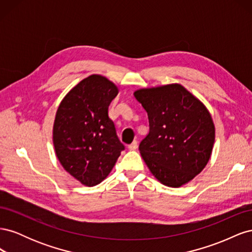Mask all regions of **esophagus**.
<instances>
[{
    "instance_id": "34e87169",
    "label": "esophagus",
    "mask_w": 252,
    "mask_h": 252,
    "mask_svg": "<svg viewBox=\"0 0 252 252\" xmlns=\"http://www.w3.org/2000/svg\"><path fill=\"white\" fill-rule=\"evenodd\" d=\"M136 148H138V142H136V141H133L130 145H128L129 150H135Z\"/></svg>"
}]
</instances>
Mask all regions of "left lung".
<instances>
[{
    "instance_id": "1",
    "label": "left lung",
    "mask_w": 252,
    "mask_h": 252,
    "mask_svg": "<svg viewBox=\"0 0 252 252\" xmlns=\"http://www.w3.org/2000/svg\"><path fill=\"white\" fill-rule=\"evenodd\" d=\"M149 120V133L140 152L162 184L180 187L207 165L215 124L204 104L180 84L143 88L133 94Z\"/></svg>"
}]
</instances>
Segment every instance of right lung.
<instances>
[{
	"mask_svg": "<svg viewBox=\"0 0 252 252\" xmlns=\"http://www.w3.org/2000/svg\"><path fill=\"white\" fill-rule=\"evenodd\" d=\"M118 93L108 79L89 75L66 94L57 110L52 135L56 155L83 185L100 184L125 149L108 117Z\"/></svg>",
	"mask_w": 252,
	"mask_h": 252,
	"instance_id": "right-lung-1",
	"label": "right lung"
}]
</instances>
